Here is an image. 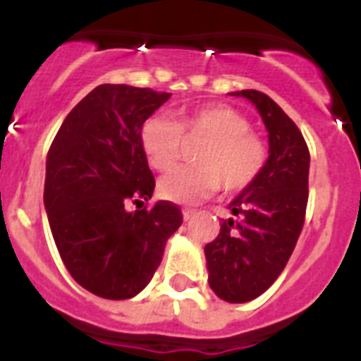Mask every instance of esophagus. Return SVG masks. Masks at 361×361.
I'll list each match as a JSON object with an SVG mask.
<instances>
[{
    "instance_id": "obj_1",
    "label": "esophagus",
    "mask_w": 361,
    "mask_h": 361,
    "mask_svg": "<svg viewBox=\"0 0 361 361\" xmlns=\"http://www.w3.org/2000/svg\"><path fill=\"white\" fill-rule=\"evenodd\" d=\"M197 215V212L193 208H184L183 209V216H184V220H190V219H193V216Z\"/></svg>"
}]
</instances>
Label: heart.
Instances as JSON below:
<instances>
[{"instance_id": "heart-1", "label": "heart", "mask_w": 361, "mask_h": 361, "mask_svg": "<svg viewBox=\"0 0 361 361\" xmlns=\"http://www.w3.org/2000/svg\"><path fill=\"white\" fill-rule=\"evenodd\" d=\"M202 142L195 149L197 166L180 168L159 180L162 199L195 204L216 191H240L260 175L267 146L253 124L235 108L209 104L188 111L180 121L153 116L142 124L141 142L149 164L171 171L180 161L184 142Z\"/></svg>"}]
</instances>
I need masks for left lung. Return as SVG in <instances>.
Returning <instances> with one entry per match:
<instances>
[{
	"mask_svg": "<svg viewBox=\"0 0 361 361\" xmlns=\"http://www.w3.org/2000/svg\"><path fill=\"white\" fill-rule=\"evenodd\" d=\"M250 99L269 132L264 170L228 208L235 219L206 244L209 288L219 298L244 304L262 295L288 264L305 222L309 148L291 117L257 90L233 92Z\"/></svg>",
	"mask_w": 361,
	"mask_h": 361,
	"instance_id": "obj_1",
	"label": "left lung"
}]
</instances>
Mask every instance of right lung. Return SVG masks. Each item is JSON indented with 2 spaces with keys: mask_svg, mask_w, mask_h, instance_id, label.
<instances>
[{
  "mask_svg": "<svg viewBox=\"0 0 361 361\" xmlns=\"http://www.w3.org/2000/svg\"><path fill=\"white\" fill-rule=\"evenodd\" d=\"M170 95L99 85L72 108L50 145L43 200L54 240L72 279L101 298L141 293L183 224L177 204L145 206L155 177L141 130Z\"/></svg>",
  "mask_w": 361,
  "mask_h": 361,
  "instance_id": "obj_1",
  "label": "right lung"
}]
</instances>
